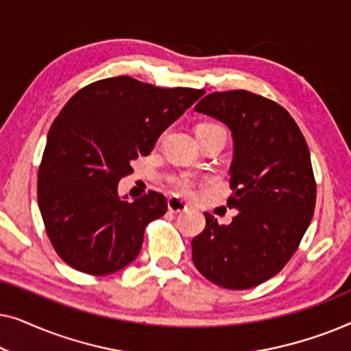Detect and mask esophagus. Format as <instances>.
Here are the masks:
<instances>
[{"instance_id":"34e87169","label":"esophagus","mask_w":351,"mask_h":351,"mask_svg":"<svg viewBox=\"0 0 351 351\" xmlns=\"http://www.w3.org/2000/svg\"><path fill=\"white\" fill-rule=\"evenodd\" d=\"M167 209L171 210V213H184V210L189 209V206H186L184 201L180 198H177V196H171L169 199H167Z\"/></svg>"}]
</instances>
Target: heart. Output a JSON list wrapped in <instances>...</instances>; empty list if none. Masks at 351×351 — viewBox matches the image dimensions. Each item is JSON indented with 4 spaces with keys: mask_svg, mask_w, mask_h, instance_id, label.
<instances>
[{
    "mask_svg": "<svg viewBox=\"0 0 351 351\" xmlns=\"http://www.w3.org/2000/svg\"><path fill=\"white\" fill-rule=\"evenodd\" d=\"M213 129H222V131H225L220 124L215 123H204L198 126V131H213ZM172 185H174V189L179 191V193L191 195L196 186V177L189 174V172H182V174L172 177Z\"/></svg>",
    "mask_w": 351,
    "mask_h": 351,
    "instance_id": "1",
    "label": "heart"
}]
</instances>
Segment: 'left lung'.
<instances>
[{
	"label": "left lung",
	"instance_id": "1",
	"mask_svg": "<svg viewBox=\"0 0 351 351\" xmlns=\"http://www.w3.org/2000/svg\"><path fill=\"white\" fill-rule=\"evenodd\" d=\"M195 110L232 131L233 193L227 206L238 214L220 225L204 213L206 227L191 241V258L214 285L251 289L285 268L313 217L316 182L308 145L286 108L249 90L213 93Z\"/></svg>",
	"mask_w": 351,
	"mask_h": 351
}]
</instances>
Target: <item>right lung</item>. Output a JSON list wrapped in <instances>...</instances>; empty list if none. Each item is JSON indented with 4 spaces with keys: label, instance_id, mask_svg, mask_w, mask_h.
Returning a JSON list of instances; mask_svg holds the SVG:
<instances>
[{
    "label": "right lung",
    "instance_id": "obj_1",
    "mask_svg": "<svg viewBox=\"0 0 351 351\" xmlns=\"http://www.w3.org/2000/svg\"><path fill=\"white\" fill-rule=\"evenodd\" d=\"M203 94L114 76L84 86L65 104L38 169V206L62 261L95 276L136 261L145 227L166 214L167 201L148 191L131 203L118 196V182Z\"/></svg>",
    "mask_w": 351,
    "mask_h": 351
}]
</instances>
